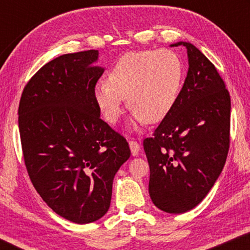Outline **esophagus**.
I'll list each match as a JSON object with an SVG mask.
<instances>
[{"instance_id":"1","label":"esophagus","mask_w":250,"mask_h":250,"mask_svg":"<svg viewBox=\"0 0 250 250\" xmlns=\"http://www.w3.org/2000/svg\"><path fill=\"white\" fill-rule=\"evenodd\" d=\"M129 148H131V152L133 156H138L140 151V145L136 141H129Z\"/></svg>"}]
</instances>
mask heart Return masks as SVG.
<instances>
[{
    "label": "heart",
    "instance_id": "obj_1",
    "mask_svg": "<svg viewBox=\"0 0 250 250\" xmlns=\"http://www.w3.org/2000/svg\"><path fill=\"white\" fill-rule=\"evenodd\" d=\"M183 73L182 61L172 50L125 53L108 71L107 83L94 86V100L110 124L124 114L125 99L135 124H156L175 105Z\"/></svg>",
    "mask_w": 250,
    "mask_h": 250
}]
</instances>
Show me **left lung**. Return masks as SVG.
Wrapping results in <instances>:
<instances>
[{
    "mask_svg": "<svg viewBox=\"0 0 250 250\" xmlns=\"http://www.w3.org/2000/svg\"><path fill=\"white\" fill-rule=\"evenodd\" d=\"M187 47L189 70L172 111L143 141L156 207L181 214L206 197L230 146L231 99L216 68L196 46Z\"/></svg>",
    "mask_w": 250,
    "mask_h": 250,
    "instance_id": "obj_1",
    "label": "left lung"
}]
</instances>
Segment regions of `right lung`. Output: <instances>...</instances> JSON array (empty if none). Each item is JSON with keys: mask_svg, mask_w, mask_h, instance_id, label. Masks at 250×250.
Listing matches in <instances>:
<instances>
[{"mask_svg": "<svg viewBox=\"0 0 250 250\" xmlns=\"http://www.w3.org/2000/svg\"><path fill=\"white\" fill-rule=\"evenodd\" d=\"M98 50L63 54L23 88L18 122L23 160L51 209L77 224L98 221L110 206L112 181L131 150L100 118L94 86L104 69Z\"/></svg>", "mask_w": 250, "mask_h": 250, "instance_id": "add662e5", "label": "right lung"}]
</instances>
